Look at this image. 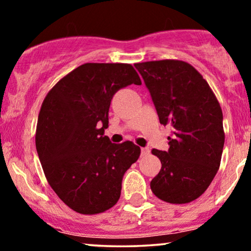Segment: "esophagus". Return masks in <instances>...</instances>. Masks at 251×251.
Wrapping results in <instances>:
<instances>
[{
  "instance_id": "esophagus-1",
  "label": "esophagus",
  "mask_w": 251,
  "mask_h": 251,
  "mask_svg": "<svg viewBox=\"0 0 251 251\" xmlns=\"http://www.w3.org/2000/svg\"><path fill=\"white\" fill-rule=\"evenodd\" d=\"M150 153V150L149 149H146V148H143L142 149V155H146V154H149Z\"/></svg>"
}]
</instances>
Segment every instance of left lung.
<instances>
[{
  "instance_id": "obj_1",
  "label": "left lung",
  "mask_w": 251,
  "mask_h": 251,
  "mask_svg": "<svg viewBox=\"0 0 251 251\" xmlns=\"http://www.w3.org/2000/svg\"><path fill=\"white\" fill-rule=\"evenodd\" d=\"M151 93L160 124L172 127L169 151L152 150L162 169L152 192L171 204L197 200L220 169L224 146L223 113L209 83L181 60L134 63Z\"/></svg>"
}]
</instances>
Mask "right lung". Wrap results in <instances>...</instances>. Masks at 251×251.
Instances as JSON below:
<instances>
[{"label": "right lung", "instance_id": "obj_1", "mask_svg": "<svg viewBox=\"0 0 251 251\" xmlns=\"http://www.w3.org/2000/svg\"><path fill=\"white\" fill-rule=\"evenodd\" d=\"M131 83L142 80L129 63H83L59 80L41 105L35 144L46 179L79 214L116 205L124 174L140 155L129 140L112 144L103 135L112 98Z\"/></svg>", "mask_w": 251, "mask_h": 251}]
</instances>
